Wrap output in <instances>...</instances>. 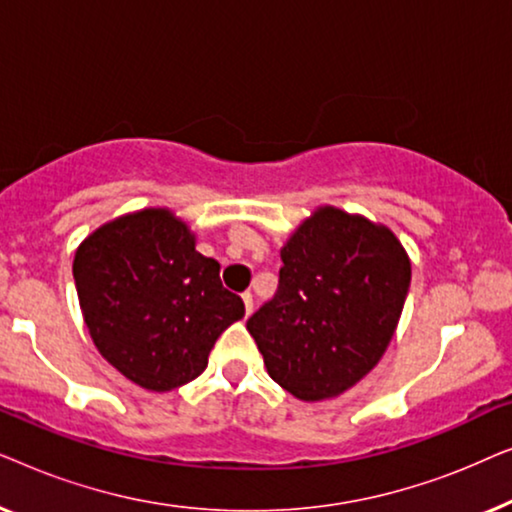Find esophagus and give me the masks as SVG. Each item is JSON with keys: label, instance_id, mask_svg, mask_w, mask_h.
Returning a JSON list of instances; mask_svg holds the SVG:
<instances>
[{"label": "esophagus", "instance_id": "obj_1", "mask_svg": "<svg viewBox=\"0 0 512 512\" xmlns=\"http://www.w3.org/2000/svg\"><path fill=\"white\" fill-rule=\"evenodd\" d=\"M242 300H244V312H247V317H249V314L254 312V296L247 291V293H242Z\"/></svg>", "mask_w": 512, "mask_h": 512}]
</instances>
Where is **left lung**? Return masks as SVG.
<instances>
[{
    "label": "left lung",
    "mask_w": 512,
    "mask_h": 512,
    "mask_svg": "<svg viewBox=\"0 0 512 512\" xmlns=\"http://www.w3.org/2000/svg\"><path fill=\"white\" fill-rule=\"evenodd\" d=\"M279 289L247 321L268 375L300 401L335 398L377 366L410 289V256L387 226L317 207L279 251Z\"/></svg>",
    "instance_id": "8db88e82"
}]
</instances>
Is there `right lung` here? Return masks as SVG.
Masks as SVG:
<instances>
[{
    "mask_svg": "<svg viewBox=\"0 0 512 512\" xmlns=\"http://www.w3.org/2000/svg\"><path fill=\"white\" fill-rule=\"evenodd\" d=\"M79 305L97 352L146 391H172L207 368L214 342L244 317L214 258L167 207L93 230L74 254Z\"/></svg>",
    "mask_w": 512,
    "mask_h": 512,
    "instance_id": "add662e5",
    "label": "right lung"
}]
</instances>
